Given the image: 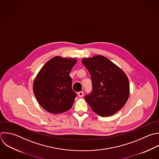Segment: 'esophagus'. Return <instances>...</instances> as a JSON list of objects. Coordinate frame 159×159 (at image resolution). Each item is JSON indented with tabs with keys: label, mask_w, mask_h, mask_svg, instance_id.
<instances>
[{
	"label": "esophagus",
	"mask_w": 159,
	"mask_h": 159,
	"mask_svg": "<svg viewBox=\"0 0 159 159\" xmlns=\"http://www.w3.org/2000/svg\"><path fill=\"white\" fill-rule=\"evenodd\" d=\"M84 95V93L83 91H80L78 93V96L80 97V98H82Z\"/></svg>",
	"instance_id": "34e87169"
}]
</instances>
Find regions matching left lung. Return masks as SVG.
I'll return each mask as SVG.
<instances>
[{"label": "left lung", "instance_id": "left-lung-1", "mask_svg": "<svg viewBox=\"0 0 159 159\" xmlns=\"http://www.w3.org/2000/svg\"><path fill=\"white\" fill-rule=\"evenodd\" d=\"M82 63L91 78L92 91L84 98L92 110L106 117L121 109L129 95V80L125 73L102 55L84 58Z\"/></svg>", "mask_w": 159, "mask_h": 159}]
</instances>
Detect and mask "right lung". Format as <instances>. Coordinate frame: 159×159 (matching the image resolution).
I'll list each match as a JSON object with an SVG mask.
<instances>
[{
    "label": "right lung",
    "instance_id": "1",
    "mask_svg": "<svg viewBox=\"0 0 159 159\" xmlns=\"http://www.w3.org/2000/svg\"><path fill=\"white\" fill-rule=\"evenodd\" d=\"M74 58L55 57L39 72L34 82V94L47 111L59 114L68 111L76 96L70 73L76 63Z\"/></svg>",
    "mask_w": 159,
    "mask_h": 159
}]
</instances>
